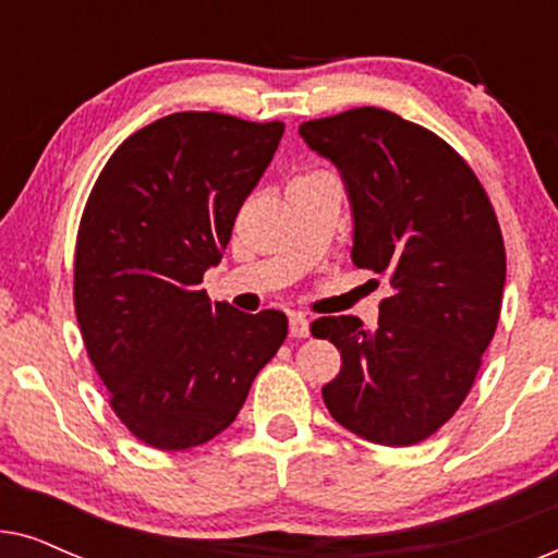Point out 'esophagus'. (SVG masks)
<instances>
[{"mask_svg": "<svg viewBox=\"0 0 558 558\" xmlns=\"http://www.w3.org/2000/svg\"><path fill=\"white\" fill-rule=\"evenodd\" d=\"M289 335H292L294 340H302L310 335V319L302 315V312H292L289 315Z\"/></svg>", "mask_w": 558, "mask_h": 558, "instance_id": "esophagus-1", "label": "esophagus"}]
</instances>
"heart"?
I'll list each match as a JSON object with an SVG mask.
<instances>
[{
  "label": "heart",
  "instance_id": "1",
  "mask_svg": "<svg viewBox=\"0 0 558 558\" xmlns=\"http://www.w3.org/2000/svg\"><path fill=\"white\" fill-rule=\"evenodd\" d=\"M319 174H327V172H310V174H302V178H296V180H310V178H319Z\"/></svg>",
  "mask_w": 558,
  "mask_h": 558
}]
</instances>
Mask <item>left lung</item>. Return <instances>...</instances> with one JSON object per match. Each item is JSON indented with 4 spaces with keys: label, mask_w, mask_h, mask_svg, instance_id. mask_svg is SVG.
Segmentation results:
<instances>
[{
    "label": "left lung",
    "mask_w": 558,
    "mask_h": 558,
    "mask_svg": "<svg viewBox=\"0 0 558 558\" xmlns=\"http://www.w3.org/2000/svg\"><path fill=\"white\" fill-rule=\"evenodd\" d=\"M330 159L353 205V264L388 277L376 330L319 317L340 350L325 407L357 437L409 447L468 399L500 317L506 246L472 167L429 129L363 106L300 126Z\"/></svg>",
    "instance_id": "1"
}]
</instances>
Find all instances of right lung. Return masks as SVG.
Listing matches in <instances>:
<instances>
[{
	"label": "right lung",
	"mask_w": 558,
	"mask_h": 558,
	"mask_svg": "<svg viewBox=\"0 0 558 558\" xmlns=\"http://www.w3.org/2000/svg\"><path fill=\"white\" fill-rule=\"evenodd\" d=\"M281 134V121L170 113L129 136L90 190L75 317L113 414L144 445L180 452L218 437L287 338L284 312L246 315L201 289Z\"/></svg>",
	"instance_id": "1"
}]
</instances>
